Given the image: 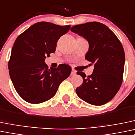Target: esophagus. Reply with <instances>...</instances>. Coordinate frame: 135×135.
<instances>
[{
  "instance_id": "esophagus-1",
  "label": "esophagus",
  "mask_w": 135,
  "mask_h": 135,
  "mask_svg": "<svg viewBox=\"0 0 135 135\" xmlns=\"http://www.w3.org/2000/svg\"><path fill=\"white\" fill-rule=\"evenodd\" d=\"M76 74V71L75 70H74V69H72L71 72V75L72 76H75Z\"/></svg>"
}]
</instances>
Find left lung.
I'll list each match as a JSON object with an SVG mask.
<instances>
[{
    "label": "left lung",
    "instance_id": "obj_1",
    "mask_svg": "<svg viewBox=\"0 0 135 135\" xmlns=\"http://www.w3.org/2000/svg\"><path fill=\"white\" fill-rule=\"evenodd\" d=\"M70 30L88 41L89 49L85 58L94 66L90 76L77 72L83 82L76 89V93L90 104H105L114 97L122 83L125 64L122 45L108 27L98 22L76 25Z\"/></svg>",
    "mask_w": 135,
    "mask_h": 135
}]
</instances>
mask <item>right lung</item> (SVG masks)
Segmentation results:
<instances>
[{
	"mask_svg": "<svg viewBox=\"0 0 135 135\" xmlns=\"http://www.w3.org/2000/svg\"><path fill=\"white\" fill-rule=\"evenodd\" d=\"M70 25L48 22L34 24L21 33L13 46L8 69L17 93L25 101L37 104L52 98L62 81L69 76L71 67L60 64L49 69L46 57L56 51L57 42L67 33Z\"/></svg>",
	"mask_w": 135,
	"mask_h": 135,
	"instance_id": "right-lung-1",
	"label": "right lung"
}]
</instances>
